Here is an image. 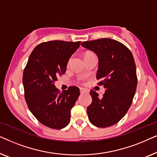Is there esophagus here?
I'll return each instance as SVG.
<instances>
[{"label":"esophagus","instance_id":"34e87169","mask_svg":"<svg viewBox=\"0 0 157 157\" xmlns=\"http://www.w3.org/2000/svg\"><path fill=\"white\" fill-rule=\"evenodd\" d=\"M80 92H81V94L86 93V90L85 89H83V88H80Z\"/></svg>","mask_w":157,"mask_h":157}]
</instances>
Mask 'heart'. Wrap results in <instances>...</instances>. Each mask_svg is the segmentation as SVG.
<instances>
[{"label":"heart","mask_w":157,"mask_h":157,"mask_svg":"<svg viewBox=\"0 0 157 157\" xmlns=\"http://www.w3.org/2000/svg\"><path fill=\"white\" fill-rule=\"evenodd\" d=\"M86 54H88V53H86Z\"/></svg>","instance_id":"b5f03b06"}]
</instances>
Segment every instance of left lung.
Here are the masks:
<instances>
[{
	"label": "left lung",
	"mask_w": 157,
	"mask_h": 157,
	"mask_svg": "<svg viewBox=\"0 0 157 157\" xmlns=\"http://www.w3.org/2000/svg\"><path fill=\"white\" fill-rule=\"evenodd\" d=\"M94 51L98 59L96 78L101 81L103 97L91 90L92 102L87 108L91 123L97 127L114 125L123 118L132 105L137 86L134 57L127 47L111 38H101L81 44Z\"/></svg>",
	"instance_id": "obj_1"
}]
</instances>
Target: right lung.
<instances>
[{"mask_svg": "<svg viewBox=\"0 0 157 157\" xmlns=\"http://www.w3.org/2000/svg\"><path fill=\"white\" fill-rule=\"evenodd\" d=\"M80 44L63 40L41 43L32 51L23 71L28 107L40 123L49 128L61 129L69 124L71 109L80 95L76 86L60 93L54 85L57 77L65 74L68 60Z\"/></svg>", "mask_w": 157, "mask_h": 157, "instance_id": "obj_1", "label": "right lung"}]
</instances>
